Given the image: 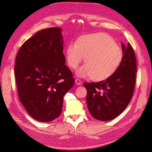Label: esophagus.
Wrapping results in <instances>:
<instances>
[{
  "label": "esophagus",
  "instance_id": "34e87169",
  "mask_svg": "<svg viewBox=\"0 0 152 152\" xmlns=\"http://www.w3.org/2000/svg\"><path fill=\"white\" fill-rule=\"evenodd\" d=\"M75 83H76V85H80L81 84V80L79 79H76L75 80Z\"/></svg>",
  "mask_w": 152,
  "mask_h": 152
}]
</instances>
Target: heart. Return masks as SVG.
Instances as JSON below:
<instances>
[{
  "label": "heart",
  "instance_id": "b5f03b06",
  "mask_svg": "<svg viewBox=\"0 0 152 152\" xmlns=\"http://www.w3.org/2000/svg\"><path fill=\"white\" fill-rule=\"evenodd\" d=\"M66 58L69 65L75 69L84 60L86 63L76 70L78 77H91L102 81L114 74L123 59V52L114 39L105 33L80 37L76 44L67 45Z\"/></svg>",
  "mask_w": 152,
  "mask_h": 152
}]
</instances>
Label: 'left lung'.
Returning <instances> with one entry per match:
<instances>
[{"instance_id":"8db88e82","label":"left lung","mask_w":152,"mask_h":152,"mask_svg":"<svg viewBox=\"0 0 152 152\" xmlns=\"http://www.w3.org/2000/svg\"><path fill=\"white\" fill-rule=\"evenodd\" d=\"M124 53L117 70L111 76L99 82L84 83L86 102L90 114L100 121L118 117L133 97L136 80L137 62L134 50L129 43H121Z\"/></svg>"}]
</instances>
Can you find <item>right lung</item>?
<instances>
[{"label": "right lung", "mask_w": 152, "mask_h": 152, "mask_svg": "<svg viewBox=\"0 0 152 152\" xmlns=\"http://www.w3.org/2000/svg\"><path fill=\"white\" fill-rule=\"evenodd\" d=\"M62 28L38 31L22 45L14 67L19 98L37 121L48 122L61 114L63 96L74 83L63 53Z\"/></svg>", "instance_id": "1"}]
</instances>
